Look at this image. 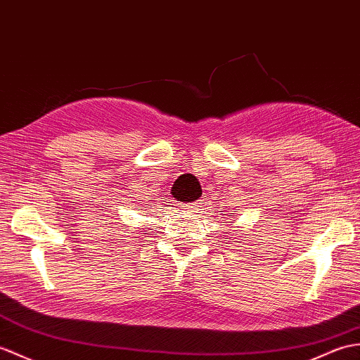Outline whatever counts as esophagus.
<instances>
[{
	"mask_svg": "<svg viewBox=\"0 0 360 360\" xmlns=\"http://www.w3.org/2000/svg\"><path fill=\"white\" fill-rule=\"evenodd\" d=\"M199 204H202V202H193V204H184V208H186V210H188V212H193V210H196V208L199 207Z\"/></svg>",
	"mask_w": 360,
	"mask_h": 360,
	"instance_id": "esophagus-1",
	"label": "esophagus"
}]
</instances>
